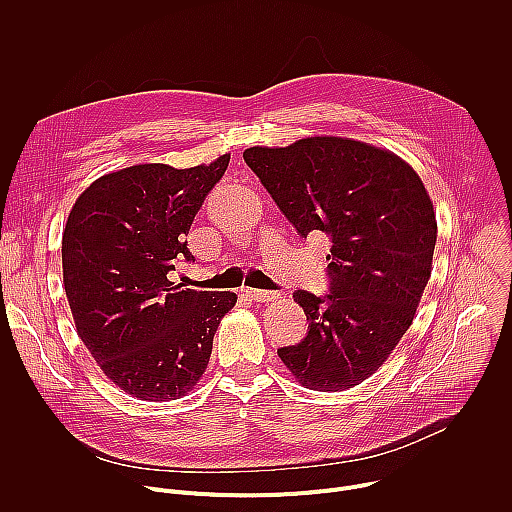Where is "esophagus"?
Listing matches in <instances>:
<instances>
[{"mask_svg": "<svg viewBox=\"0 0 512 512\" xmlns=\"http://www.w3.org/2000/svg\"><path fill=\"white\" fill-rule=\"evenodd\" d=\"M245 294L255 300V302H271V300H277L279 294L277 291H267V289H247Z\"/></svg>", "mask_w": 512, "mask_h": 512, "instance_id": "1", "label": "esophagus"}]
</instances>
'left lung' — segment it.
<instances>
[{
  "label": "left lung",
  "instance_id": "1",
  "mask_svg": "<svg viewBox=\"0 0 512 512\" xmlns=\"http://www.w3.org/2000/svg\"><path fill=\"white\" fill-rule=\"evenodd\" d=\"M257 174L300 237L328 235L330 294L296 289L308 334L277 350L308 389L369 379L413 322L437 237L429 194L399 156L348 137L249 148Z\"/></svg>",
  "mask_w": 512,
  "mask_h": 512
}]
</instances>
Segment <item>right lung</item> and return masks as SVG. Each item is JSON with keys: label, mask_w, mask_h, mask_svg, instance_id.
Masks as SVG:
<instances>
[{"label": "right lung", "mask_w": 512, "mask_h": 512, "mask_svg": "<svg viewBox=\"0 0 512 512\" xmlns=\"http://www.w3.org/2000/svg\"><path fill=\"white\" fill-rule=\"evenodd\" d=\"M231 156L176 170L141 164L95 180L62 235L64 289L77 332L103 373L141 401L184 397L212 352L233 291L174 285L186 235Z\"/></svg>", "instance_id": "1"}]
</instances>
